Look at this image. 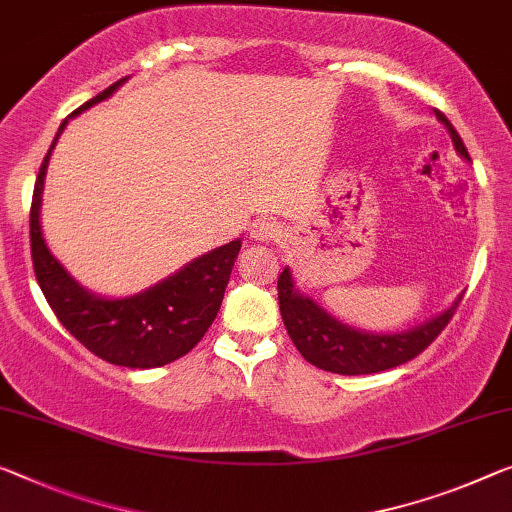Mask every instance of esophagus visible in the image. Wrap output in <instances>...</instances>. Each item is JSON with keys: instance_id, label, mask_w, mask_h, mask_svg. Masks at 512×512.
<instances>
[{"instance_id": "34e87169", "label": "esophagus", "mask_w": 512, "mask_h": 512, "mask_svg": "<svg viewBox=\"0 0 512 512\" xmlns=\"http://www.w3.org/2000/svg\"><path fill=\"white\" fill-rule=\"evenodd\" d=\"M281 226L279 224H272V222H265V219H261V222L251 224V231L249 235L254 240H261V242H267V240H277L281 238Z\"/></svg>"}]
</instances>
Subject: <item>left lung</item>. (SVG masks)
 Segmentation results:
<instances>
[{"label": "left lung", "mask_w": 512, "mask_h": 512, "mask_svg": "<svg viewBox=\"0 0 512 512\" xmlns=\"http://www.w3.org/2000/svg\"><path fill=\"white\" fill-rule=\"evenodd\" d=\"M435 116L446 125L448 135L453 139L455 151L465 160H471L467 146L451 121L435 109ZM279 309L283 325L288 329V336L293 338L295 348L309 364L322 368V371L338 375H368L380 373L387 368L400 366L405 361L419 357L435 338L442 334V329L451 322L455 309L462 302V295L455 300L444 313L437 318H430L423 325H416L407 332L398 334H371L364 329H352L316 304L311 297L302 295L295 288V279L286 267L279 274Z\"/></svg>", "instance_id": "8db88e82"}]
</instances>
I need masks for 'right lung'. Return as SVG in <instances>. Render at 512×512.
Instances as JSON below:
<instances>
[{
  "mask_svg": "<svg viewBox=\"0 0 512 512\" xmlns=\"http://www.w3.org/2000/svg\"><path fill=\"white\" fill-rule=\"evenodd\" d=\"M125 80L128 77L107 86L70 116L109 98ZM68 119L59 125L57 137L45 155L36 176L34 199H31L29 238L38 286L61 325L96 357L125 368H157L171 364L187 355L217 318L242 242L233 240L229 245L212 249L144 293L123 297V300H107V297L84 290L47 249L41 229L47 162Z\"/></svg>",
  "mask_w": 512,
  "mask_h": 512,
  "instance_id": "1",
  "label": "right lung"
}]
</instances>
